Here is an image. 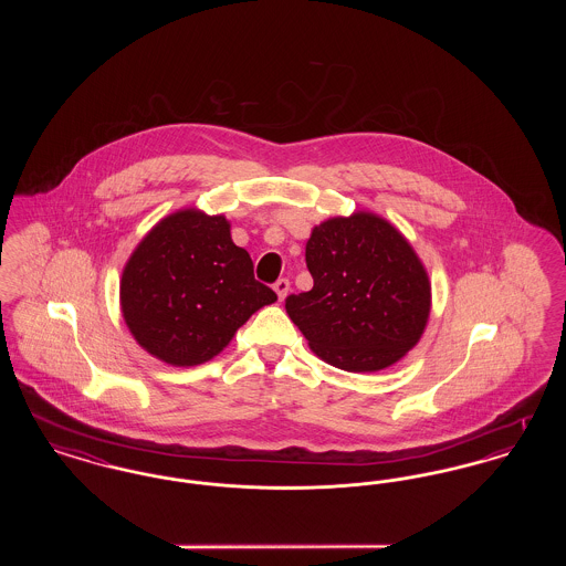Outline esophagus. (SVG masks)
I'll return each instance as SVG.
<instances>
[{
  "label": "esophagus",
  "mask_w": 566,
  "mask_h": 566,
  "mask_svg": "<svg viewBox=\"0 0 566 566\" xmlns=\"http://www.w3.org/2000/svg\"><path fill=\"white\" fill-rule=\"evenodd\" d=\"M273 291H275V295H277V298L280 301H284L286 298V295H289V291H291V282L289 280H277L275 284H273Z\"/></svg>",
  "instance_id": "obj_1"
}]
</instances>
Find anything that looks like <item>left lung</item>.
Listing matches in <instances>:
<instances>
[{
	"label": "left lung",
	"instance_id": "1",
	"mask_svg": "<svg viewBox=\"0 0 566 566\" xmlns=\"http://www.w3.org/2000/svg\"><path fill=\"white\" fill-rule=\"evenodd\" d=\"M305 263L314 289L286 298V314L324 363L376 374L411 350L431 316V280L403 233L356 210L312 229Z\"/></svg>",
	"mask_w": 566,
	"mask_h": 566
}]
</instances>
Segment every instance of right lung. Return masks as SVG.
Wrapping results in <instances>:
<instances>
[{
    "mask_svg": "<svg viewBox=\"0 0 566 566\" xmlns=\"http://www.w3.org/2000/svg\"><path fill=\"white\" fill-rule=\"evenodd\" d=\"M277 301L254 280L231 222L199 208L161 218L135 245L120 277V312L135 342L174 367L224 350L238 328Z\"/></svg>",
    "mask_w": 566,
    "mask_h": 566,
    "instance_id": "add662e5",
    "label": "right lung"
}]
</instances>
